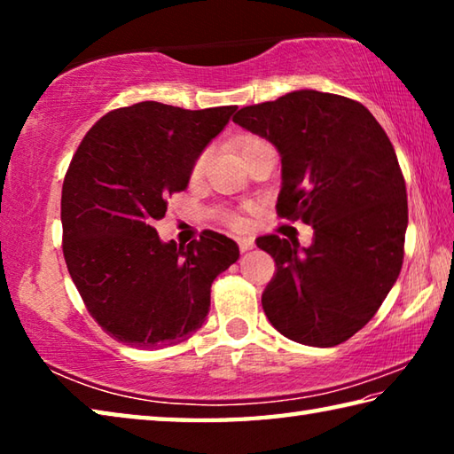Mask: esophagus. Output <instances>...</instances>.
Returning <instances> with one entry per match:
<instances>
[{"label": "esophagus", "instance_id": "34e87169", "mask_svg": "<svg viewBox=\"0 0 454 454\" xmlns=\"http://www.w3.org/2000/svg\"><path fill=\"white\" fill-rule=\"evenodd\" d=\"M238 248H240V252H248L254 248V240L252 238H238Z\"/></svg>", "mask_w": 454, "mask_h": 454}]
</instances>
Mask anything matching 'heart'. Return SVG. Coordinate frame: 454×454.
I'll return each instance as SVG.
<instances>
[{
	"label": "heart",
	"mask_w": 454,
	"mask_h": 454,
	"mask_svg": "<svg viewBox=\"0 0 454 454\" xmlns=\"http://www.w3.org/2000/svg\"><path fill=\"white\" fill-rule=\"evenodd\" d=\"M258 144H264V140H260V137H254V136L244 137V140H242V153L246 150H250L252 145H258ZM204 164H206V153H200V156L196 158V162L192 164V170H190L192 178H200V174H202V170H204ZM226 220H228V224H232V226L240 224V220H238L236 216H228Z\"/></svg>",
	"instance_id": "1"
}]
</instances>
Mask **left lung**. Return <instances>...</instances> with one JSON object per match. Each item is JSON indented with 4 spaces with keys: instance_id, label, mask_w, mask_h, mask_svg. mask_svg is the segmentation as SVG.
I'll return each mask as SVG.
<instances>
[{
    "instance_id": "obj_1",
    "label": "left lung",
    "mask_w": 454,
    "mask_h": 454,
    "mask_svg": "<svg viewBox=\"0 0 454 454\" xmlns=\"http://www.w3.org/2000/svg\"><path fill=\"white\" fill-rule=\"evenodd\" d=\"M232 120L280 152L278 216L314 228L309 248L276 234L256 240L276 262L266 317L290 340L336 347L401 274L409 204L393 144L363 104L317 90L246 106Z\"/></svg>"
}]
</instances>
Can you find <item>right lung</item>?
Returning <instances> with one entry per match:
<instances>
[{
  "label": "right lung",
  "instance_id": "obj_1",
  "mask_svg": "<svg viewBox=\"0 0 454 454\" xmlns=\"http://www.w3.org/2000/svg\"><path fill=\"white\" fill-rule=\"evenodd\" d=\"M234 112L118 107L75 150L61 188V248L91 318L118 342L152 350L186 340L208 317L214 278L240 256L212 230L176 246L153 228Z\"/></svg>",
  "mask_w": 454,
  "mask_h": 454
}]
</instances>
